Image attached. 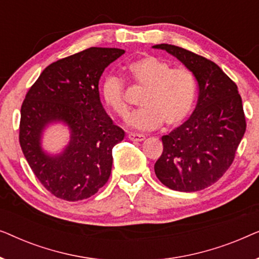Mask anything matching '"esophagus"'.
Instances as JSON below:
<instances>
[{
	"mask_svg": "<svg viewBox=\"0 0 259 259\" xmlns=\"http://www.w3.org/2000/svg\"><path fill=\"white\" fill-rule=\"evenodd\" d=\"M127 137H128V139L132 140V141H143V140H145V136H144V134L130 133Z\"/></svg>",
	"mask_w": 259,
	"mask_h": 259,
	"instance_id": "obj_1",
	"label": "esophagus"
}]
</instances>
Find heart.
Segmentation results:
<instances>
[{
  "label": "heart",
  "mask_w": 259,
  "mask_h": 259,
  "mask_svg": "<svg viewBox=\"0 0 259 259\" xmlns=\"http://www.w3.org/2000/svg\"><path fill=\"white\" fill-rule=\"evenodd\" d=\"M127 69L134 82L145 90L141 98L143 108L131 116L130 126L152 131L164 122L167 126H177L189 116L197 95L196 79L189 69L173 68L171 63L154 55L131 62ZM101 93L105 105L116 116L121 119L128 116L125 83L120 77H106Z\"/></svg>",
  "instance_id": "b5f03b06"
}]
</instances>
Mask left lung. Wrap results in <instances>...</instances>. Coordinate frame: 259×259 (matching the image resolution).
<instances>
[{
	"label": "left lung",
	"instance_id": "1",
	"mask_svg": "<svg viewBox=\"0 0 259 259\" xmlns=\"http://www.w3.org/2000/svg\"><path fill=\"white\" fill-rule=\"evenodd\" d=\"M153 47L164 49L182 61L193 73L199 90L192 115L161 137L164 150L154 165L155 176L171 190H204L228 171L245 133L238 87L204 56L173 45Z\"/></svg>",
	"mask_w": 259,
	"mask_h": 259
}]
</instances>
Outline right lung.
<instances>
[{
  "label": "right lung",
  "instance_id": "right-lung-1",
  "mask_svg": "<svg viewBox=\"0 0 259 259\" xmlns=\"http://www.w3.org/2000/svg\"><path fill=\"white\" fill-rule=\"evenodd\" d=\"M125 51L91 47L53 62L27 92L21 106L19 140L31 171L52 194L77 201L95 194L111 176L112 150L125 137L113 123L99 97V80ZM62 121L71 141L60 156L40 148L41 131Z\"/></svg>",
  "mask_w": 259,
  "mask_h": 259
}]
</instances>
